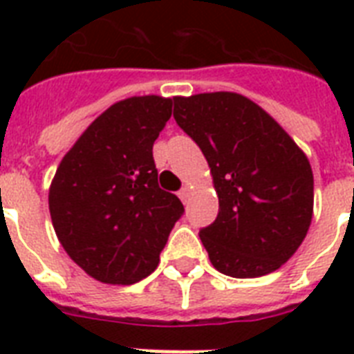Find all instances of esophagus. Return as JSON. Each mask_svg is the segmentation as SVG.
Masks as SVG:
<instances>
[{"label":"esophagus","mask_w":354,"mask_h":354,"mask_svg":"<svg viewBox=\"0 0 354 354\" xmlns=\"http://www.w3.org/2000/svg\"><path fill=\"white\" fill-rule=\"evenodd\" d=\"M178 196H180V200H182V202H187L189 196H191V189L185 185V187H182L180 191H178Z\"/></svg>","instance_id":"esophagus-1"}]
</instances>
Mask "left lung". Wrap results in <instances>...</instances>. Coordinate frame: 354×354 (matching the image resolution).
Here are the masks:
<instances>
[{
	"instance_id": "8db88e82",
	"label": "left lung",
	"mask_w": 354,
	"mask_h": 354,
	"mask_svg": "<svg viewBox=\"0 0 354 354\" xmlns=\"http://www.w3.org/2000/svg\"><path fill=\"white\" fill-rule=\"evenodd\" d=\"M178 127L198 145L218 194L215 222L200 239L218 272L261 277L296 253L313 221L307 156L246 97L230 91L174 97Z\"/></svg>"
}]
</instances>
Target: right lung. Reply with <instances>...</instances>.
<instances>
[{
    "label": "right lung",
    "instance_id": "right-lung-1",
    "mask_svg": "<svg viewBox=\"0 0 354 354\" xmlns=\"http://www.w3.org/2000/svg\"><path fill=\"white\" fill-rule=\"evenodd\" d=\"M171 110L172 99L156 95L115 102L58 165L53 227L69 257L101 283L133 285L152 274L185 211L158 185L152 156Z\"/></svg>",
    "mask_w": 354,
    "mask_h": 354
}]
</instances>
